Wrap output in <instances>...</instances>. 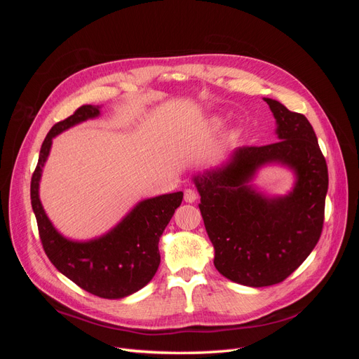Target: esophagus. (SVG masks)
<instances>
[{
	"mask_svg": "<svg viewBox=\"0 0 359 359\" xmlns=\"http://www.w3.org/2000/svg\"><path fill=\"white\" fill-rule=\"evenodd\" d=\"M196 199H198V193L194 191L193 189L184 190V201L189 202V203H193V202H196Z\"/></svg>",
	"mask_w": 359,
	"mask_h": 359,
	"instance_id": "esophagus-1",
	"label": "esophagus"
}]
</instances>
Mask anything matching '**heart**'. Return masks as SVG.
Returning a JSON list of instances; mask_svg holds the SVG:
<instances>
[{
    "instance_id": "1",
    "label": "heart",
    "mask_w": 359,
    "mask_h": 359,
    "mask_svg": "<svg viewBox=\"0 0 359 359\" xmlns=\"http://www.w3.org/2000/svg\"><path fill=\"white\" fill-rule=\"evenodd\" d=\"M215 124H217V126H220V121H215Z\"/></svg>"
}]
</instances>
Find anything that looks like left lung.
<instances>
[{"label": "left lung", "mask_w": 359, "mask_h": 359, "mask_svg": "<svg viewBox=\"0 0 359 359\" xmlns=\"http://www.w3.org/2000/svg\"><path fill=\"white\" fill-rule=\"evenodd\" d=\"M264 100L280 140L238 148L226 165L193 177L217 271L252 287L280 283L307 259L322 233L328 191L327 161L309 119L277 100ZM269 162L296 172L286 197H265L249 184Z\"/></svg>", "instance_id": "8db88e82"}]
</instances>
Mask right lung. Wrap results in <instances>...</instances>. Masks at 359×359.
I'll return each mask as SVG.
<instances>
[{"instance_id":"add662e5","label":"right lung","mask_w":359,"mask_h":359,"mask_svg":"<svg viewBox=\"0 0 359 359\" xmlns=\"http://www.w3.org/2000/svg\"><path fill=\"white\" fill-rule=\"evenodd\" d=\"M99 115L100 106L83 104L49 130L31 178V206L36 214L43 250L53 266L93 295L119 299L147 286L157 273L160 236L181 205L182 191L139 202L112 231L100 238L90 241H72L64 238L48 219L39 198L43 166L48 160L53 137Z\"/></svg>"}]
</instances>
